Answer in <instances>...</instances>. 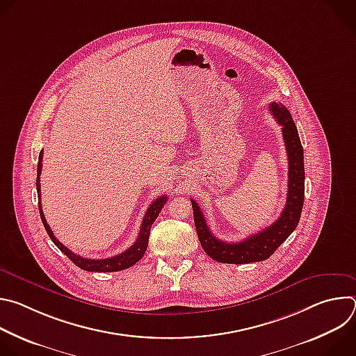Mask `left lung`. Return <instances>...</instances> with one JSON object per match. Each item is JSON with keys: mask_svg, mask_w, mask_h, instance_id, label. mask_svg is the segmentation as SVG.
Returning <instances> with one entry per match:
<instances>
[{"mask_svg": "<svg viewBox=\"0 0 356 356\" xmlns=\"http://www.w3.org/2000/svg\"><path fill=\"white\" fill-rule=\"evenodd\" d=\"M275 120L282 127L289 161L287 200L280 217L268 228L253 234L241 242H225L216 238L197 202L191 198L194 225L198 241L207 255L221 264L261 262L273 255L275 250L296 229L304 204V154L300 136L289 110L280 103L269 106Z\"/></svg>", "mask_w": 356, "mask_h": 356, "instance_id": "8db88e82", "label": "left lung"}]
</instances>
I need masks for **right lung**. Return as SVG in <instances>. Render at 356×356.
I'll use <instances>...</instances> for the list:
<instances>
[{"instance_id":"add662e5","label":"right lung","mask_w":356,"mask_h":356,"mask_svg":"<svg viewBox=\"0 0 356 356\" xmlns=\"http://www.w3.org/2000/svg\"><path fill=\"white\" fill-rule=\"evenodd\" d=\"M42 158H43V150H40L39 154V162H38V177H36V190H38V200H39V213H40V220L43 222V227L47 232V235L52 239V242L65 253V255L74 264L77 265L80 269L87 270V272H120L124 269H128L131 266H134L138 261L142 259V257L145 255L146 248H147V241H149V234H150V227L152 224L155 222V220L158 218L159 213L162 211L163 206L166 204L168 201V195H161L159 198H156L152 204L149 206V209L146 210V214L143 217L142 225H140V231L139 235L135 241V243L128 248L127 250H124L120 255H115L113 258H107V259H87L83 258L80 255H76L74 252H72L70 249H67L62 242H59L56 239V236L54 235L52 229L47 225L46 218L43 216L42 211V204H40V170H42Z\"/></svg>"}]
</instances>
